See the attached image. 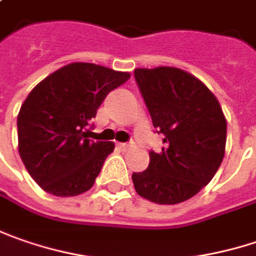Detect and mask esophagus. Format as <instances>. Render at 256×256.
<instances>
[{"label": "esophagus", "mask_w": 256, "mask_h": 256, "mask_svg": "<svg viewBox=\"0 0 256 256\" xmlns=\"http://www.w3.org/2000/svg\"><path fill=\"white\" fill-rule=\"evenodd\" d=\"M117 148H118L120 150H128V144H126V143H118V144H117Z\"/></svg>", "instance_id": "esophagus-1"}]
</instances>
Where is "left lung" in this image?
<instances>
[{"label": "left lung", "instance_id": "8db88e82", "mask_svg": "<svg viewBox=\"0 0 256 256\" xmlns=\"http://www.w3.org/2000/svg\"><path fill=\"white\" fill-rule=\"evenodd\" d=\"M134 78L164 148L149 152L146 170L132 174L136 192L160 205L180 204L218 172L226 144V120L214 93L174 67L136 68Z\"/></svg>", "mask_w": 256, "mask_h": 256}]
</instances>
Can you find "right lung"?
Segmentation results:
<instances>
[{"instance_id":"right-lung-1","label":"right lung","mask_w":256,"mask_h":256,"mask_svg":"<svg viewBox=\"0 0 256 256\" xmlns=\"http://www.w3.org/2000/svg\"><path fill=\"white\" fill-rule=\"evenodd\" d=\"M128 78L130 72L72 62L31 90L18 113V152L41 189L66 198L94 184L114 143L88 139L87 126L106 96Z\"/></svg>"}]
</instances>
